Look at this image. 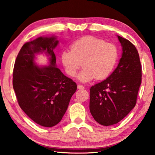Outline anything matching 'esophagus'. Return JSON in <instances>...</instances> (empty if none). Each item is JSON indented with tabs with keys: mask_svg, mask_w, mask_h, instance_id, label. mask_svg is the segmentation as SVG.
<instances>
[{
	"mask_svg": "<svg viewBox=\"0 0 155 155\" xmlns=\"http://www.w3.org/2000/svg\"><path fill=\"white\" fill-rule=\"evenodd\" d=\"M77 87H78V89H84L85 88V87L82 85H78Z\"/></svg>",
	"mask_w": 155,
	"mask_h": 155,
	"instance_id": "34e87169",
	"label": "esophagus"
}]
</instances>
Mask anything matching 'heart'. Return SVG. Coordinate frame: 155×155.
Returning <instances> with one entry per match:
<instances>
[{
    "mask_svg": "<svg viewBox=\"0 0 155 155\" xmlns=\"http://www.w3.org/2000/svg\"><path fill=\"white\" fill-rule=\"evenodd\" d=\"M70 48L71 50L61 53V62L66 73L72 77H75L82 63L83 69L78 75L81 82L105 79L116 64L117 47L95 36H83L74 41Z\"/></svg>",
    "mask_w": 155,
    "mask_h": 155,
    "instance_id": "1",
    "label": "heart"
}]
</instances>
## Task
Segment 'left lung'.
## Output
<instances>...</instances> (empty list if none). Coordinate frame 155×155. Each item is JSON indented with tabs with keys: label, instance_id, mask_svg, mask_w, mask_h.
<instances>
[{
	"label": "left lung",
	"instance_id": "obj_1",
	"mask_svg": "<svg viewBox=\"0 0 155 155\" xmlns=\"http://www.w3.org/2000/svg\"><path fill=\"white\" fill-rule=\"evenodd\" d=\"M122 46L119 63L111 75L90 88V110L97 123L109 126L129 114L137 103L141 83V65L137 48L117 36Z\"/></svg>",
	"mask_w": 155,
	"mask_h": 155
}]
</instances>
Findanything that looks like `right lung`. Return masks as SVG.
Returning a JSON list of instances; mask_svg holds the SVG:
<instances>
[{"instance_id": "obj_1", "label": "right lung", "mask_w": 155, "mask_h": 155, "mask_svg": "<svg viewBox=\"0 0 155 155\" xmlns=\"http://www.w3.org/2000/svg\"><path fill=\"white\" fill-rule=\"evenodd\" d=\"M58 44L54 36L38 37L25 43L14 63L13 87L19 106L36 124L53 127L68 109L77 85L56 68L54 52ZM45 53L49 65L38 67L35 55Z\"/></svg>"}]
</instances>
